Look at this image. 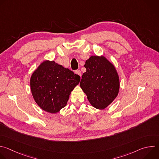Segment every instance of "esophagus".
Here are the masks:
<instances>
[{
  "instance_id": "obj_1",
  "label": "esophagus",
  "mask_w": 159,
  "mask_h": 159,
  "mask_svg": "<svg viewBox=\"0 0 159 159\" xmlns=\"http://www.w3.org/2000/svg\"><path fill=\"white\" fill-rule=\"evenodd\" d=\"M75 73L76 74L79 75V76H81V75H82V74H81V72H80V70H75Z\"/></svg>"
}]
</instances>
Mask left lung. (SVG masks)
I'll return each mask as SVG.
<instances>
[{"instance_id": "obj_1", "label": "left lung", "mask_w": 159, "mask_h": 159, "mask_svg": "<svg viewBox=\"0 0 159 159\" xmlns=\"http://www.w3.org/2000/svg\"><path fill=\"white\" fill-rule=\"evenodd\" d=\"M80 87L93 107L104 109L117 97L120 79L116 68L104 56H91L86 60Z\"/></svg>"}]
</instances>
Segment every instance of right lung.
Here are the masks:
<instances>
[{"mask_svg":"<svg viewBox=\"0 0 159 159\" xmlns=\"http://www.w3.org/2000/svg\"><path fill=\"white\" fill-rule=\"evenodd\" d=\"M80 77L54 61H43L33 73L30 87L33 98L44 111L57 113L64 107Z\"/></svg>","mask_w":159,"mask_h":159,"instance_id":"add662e5","label":"right lung"}]
</instances>
